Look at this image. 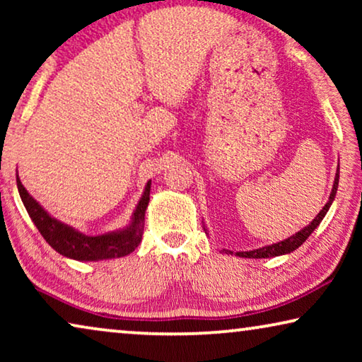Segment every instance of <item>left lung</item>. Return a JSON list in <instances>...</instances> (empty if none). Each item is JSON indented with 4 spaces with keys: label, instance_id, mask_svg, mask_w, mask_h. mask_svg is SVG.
Returning <instances> with one entry per match:
<instances>
[{
    "label": "left lung",
    "instance_id": "left-lung-1",
    "mask_svg": "<svg viewBox=\"0 0 362 362\" xmlns=\"http://www.w3.org/2000/svg\"><path fill=\"white\" fill-rule=\"evenodd\" d=\"M338 185H339V166L338 170H336V176H334V182H333V189H331V194L328 197V202L323 206V209H321L318 214L313 221L310 222L308 226L303 227V229L296 232V234L290 235L288 239L285 240H280L276 242V244H270V245H264V247H259V249H254V250H245V252H235V255L239 257H244V259H270V257H279V255H286L290 254V252H295L298 247L303 244V242L308 239L311 235V232H313L316 227L320 226V222L325 219L326 212L329 211L331 204H333L334 197H336V191H338ZM206 234H207V229L204 227ZM227 254H234L232 250H226Z\"/></svg>",
    "mask_w": 362,
    "mask_h": 362
}]
</instances>
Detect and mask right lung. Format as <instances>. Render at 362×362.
Segmentation results:
<instances>
[{"label":"right lung","instance_id":"1","mask_svg":"<svg viewBox=\"0 0 362 362\" xmlns=\"http://www.w3.org/2000/svg\"><path fill=\"white\" fill-rule=\"evenodd\" d=\"M16 185L19 196L29 217L46 239L49 245L67 259L78 262H98L108 259H120L132 254L140 245L145 226V212L150 202L151 181L146 182L145 191L133 211L132 219L127 227L118 230L105 232L100 235H86L83 232L74 229L72 226L64 224L56 217H52L23 186L19 175L16 173Z\"/></svg>","mask_w":362,"mask_h":362}]
</instances>
